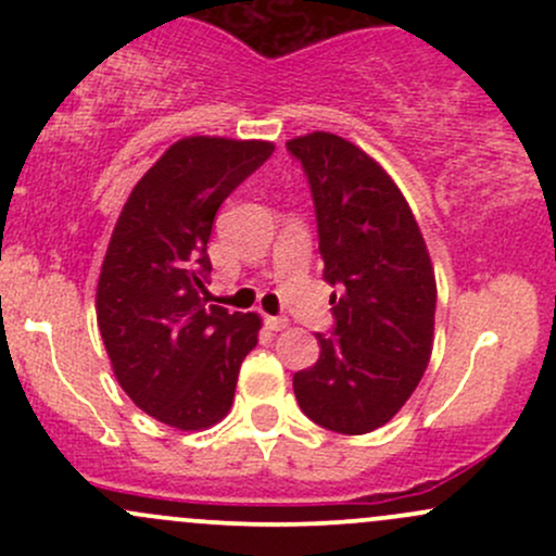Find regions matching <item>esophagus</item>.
Segmentation results:
<instances>
[{"mask_svg": "<svg viewBox=\"0 0 556 556\" xmlns=\"http://www.w3.org/2000/svg\"><path fill=\"white\" fill-rule=\"evenodd\" d=\"M266 327H269L271 331H282L290 327V318L285 316H266Z\"/></svg>", "mask_w": 556, "mask_h": 556, "instance_id": "1", "label": "esophagus"}]
</instances>
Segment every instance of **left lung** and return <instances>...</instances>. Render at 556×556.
<instances>
[{"label":"left lung","mask_w":556,"mask_h":556,"mask_svg":"<svg viewBox=\"0 0 556 556\" xmlns=\"http://www.w3.org/2000/svg\"><path fill=\"white\" fill-rule=\"evenodd\" d=\"M308 175L334 337L292 379L303 413L358 437L384 426L416 392L433 350L437 277L424 235L389 172L353 140L308 132L287 140Z\"/></svg>","instance_id":"obj_1"}]
</instances>
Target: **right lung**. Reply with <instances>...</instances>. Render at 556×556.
Here are the masks:
<instances>
[{
	"mask_svg": "<svg viewBox=\"0 0 556 556\" xmlns=\"http://www.w3.org/2000/svg\"><path fill=\"white\" fill-rule=\"evenodd\" d=\"M271 140H175L127 195L96 285L112 371L143 413L177 431L227 416L261 316L208 303L206 245L222 201L271 156Z\"/></svg>",
	"mask_w": 556,
	"mask_h": 556,
	"instance_id": "right-lung-1",
	"label": "right lung"
}]
</instances>
